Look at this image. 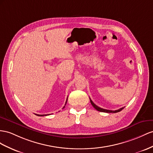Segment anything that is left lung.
I'll return each instance as SVG.
<instances>
[{
    "label": "left lung",
    "instance_id": "obj_1",
    "mask_svg": "<svg viewBox=\"0 0 153 153\" xmlns=\"http://www.w3.org/2000/svg\"><path fill=\"white\" fill-rule=\"evenodd\" d=\"M90 100H91V104H92V106L94 107V108H96L97 111H100V112H107V113H116V112H120V111H122L123 109L124 108V107H122V108H121L118 109V110H116V111L107 110V109H104V108H100V107H99L98 106H97L96 105H95L94 103H93V101L91 100V98H90Z\"/></svg>",
    "mask_w": 153,
    "mask_h": 153
}]
</instances>
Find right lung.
I'll list each match as a JSON object with an SVG mask.
<instances>
[{
    "label": "right lung",
    "instance_id": "add662e5",
    "mask_svg": "<svg viewBox=\"0 0 153 153\" xmlns=\"http://www.w3.org/2000/svg\"><path fill=\"white\" fill-rule=\"evenodd\" d=\"M67 98H68V97H67ZM66 102H67V99H66V103H65V105L66 104ZM65 106H64L63 108H65ZM36 115H37V116H47V115H49V114H43V115H41V114H36Z\"/></svg>",
    "mask_w": 153,
    "mask_h": 153
}]
</instances>
